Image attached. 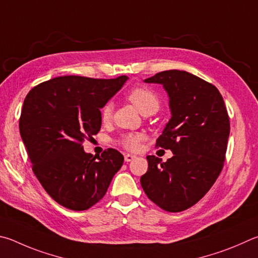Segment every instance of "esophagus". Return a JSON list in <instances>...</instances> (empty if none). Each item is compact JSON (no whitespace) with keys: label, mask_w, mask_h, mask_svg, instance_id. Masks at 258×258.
<instances>
[{"label":"esophagus","mask_w":258,"mask_h":258,"mask_svg":"<svg viewBox=\"0 0 258 258\" xmlns=\"http://www.w3.org/2000/svg\"><path fill=\"white\" fill-rule=\"evenodd\" d=\"M124 159H125V161H126V162H130V161L134 160V159H135V156H133V154H130V153H127V154H125V156H124Z\"/></svg>","instance_id":"obj_1"}]
</instances>
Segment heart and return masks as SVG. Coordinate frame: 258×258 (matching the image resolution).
<instances>
[{
  "label": "heart",
  "mask_w": 258,
  "mask_h": 258,
  "mask_svg": "<svg viewBox=\"0 0 258 258\" xmlns=\"http://www.w3.org/2000/svg\"><path fill=\"white\" fill-rule=\"evenodd\" d=\"M127 99L141 111L145 114H154L160 108V98L153 89L147 86H138L133 88L127 93ZM113 104L107 102L100 111L102 123H108L113 116ZM144 140V135L141 133H127L124 134L118 140V144L128 151H138Z\"/></svg>",
  "instance_id": "obj_1"
}]
</instances>
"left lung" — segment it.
Listing matches in <instances>:
<instances>
[{
  "instance_id": "8db88e82",
  "label": "left lung",
  "mask_w": 258,
  "mask_h": 258,
  "mask_svg": "<svg viewBox=\"0 0 258 258\" xmlns=\"http://www.w3.org/2000/svg\"><path fill=\"white\" fill-rule=\"evenodd\" d=\"M144 81L162 84L169 96L172 116L156 147L174 156L166 162L148 156L141 185L159 208L181 212L208 193L222 170L230 133L228 111L217 87L186 71H162Z\"/></svg>"
}]
</instances>
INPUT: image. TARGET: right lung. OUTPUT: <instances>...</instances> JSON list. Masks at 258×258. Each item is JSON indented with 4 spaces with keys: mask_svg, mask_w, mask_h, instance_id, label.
<instances>
[{
    "mask_svg": "<svg viewBox=\"0 0 258 258\" xmlns=\"http://www.w3.org/2000/svg\"><path fill=\"white\" fill-rule=\"evenodd\" d=\"M127 80L67 76L28 92L19 130L32 171L55 202L84 211L104 198L124 157L107 149L97 158L82 143L101 127L100 108Z\"/></svg>",
    "mask_w": 258,
    "mask_h": 258,
    "instance_id": "add662e5",
    "label": "right lung"
}]
</instances>
